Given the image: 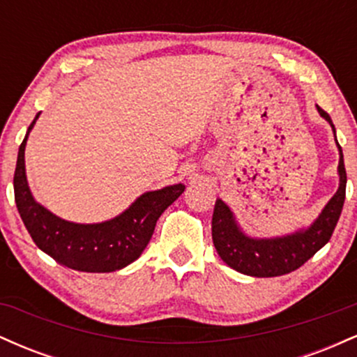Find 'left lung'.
<instances>
[{
    "mask_svg": "<svg viewBox=\"0 0 357 357\" xmlns=\"http://www.w3.org/2000/svg\"><path fill=\"white\" fill-rule=\"evenodd\" d=\"M319 114L329 122V114L317 105ZM335 134V129H334ZM337 142V139H335ZM339 190L326 204L319 218L304 231L282 238L257 240L241 233L233 213L221 199H216L213 211L211 235L216 252L228 267L250 277H278L294 272L305 264L310 257L321 250L333 236V231L341 216L344 198H346V167H344L342 149L339 146Z\"/></svg>",
    "mask_w": 357,
    "mask_h": 357,
    "instance_id": "obj_1",
    "label": "left lung"
}]
</instances>
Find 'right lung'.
I'll return each mask as SVG.
<instances>
[{
	"label": "right lung",
	"mask_w": 357,
	"mask_h": 357,
	"mask_svg": "<svg viewBox=\"0 0 357 357\" xmlns=\"http://www.w3.org/2000/svg\"><path fill=\"white\" fill-rule=\"evenodd\" d=\"M38 116L28 127V132ZM28 132L18 151L13 186L16 208L36 247L60 265L92 273L116 272L141 257L153 236L155 221L181 196L183 184L144 192L129 210L110 221L97 225L70 223L52 215L31 196L24 174Z\"/></svg>",
	"instance_id": "obj_1"
}]
</instances>
